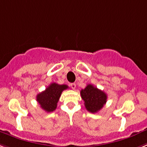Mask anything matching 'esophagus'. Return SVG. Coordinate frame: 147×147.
Here are the masks:
<instances>
[{
    "label": "esophagus",
    "mask_w": 147,
    "mask_h": 147,
    "mask_svg": "<svg viewBox=\"0 0 147 147\" xmlns=\"http://www.w3.org/2000/svg\"><path fill=\"white\" fill-rule=\"evenodd\" d=\"M70 86L72 87V89H75V88H76V84H75V83H72V84H70Z\"/></svg>",
    "instance_id": "34e87169"
}]
</instances>
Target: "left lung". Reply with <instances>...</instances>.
Listing matches in <instances>:
<instances>
[{"label":"left lung","mask_w":147,"mask_h":147,"mask_svg":"<svg viewBox=\"0 0 147 147\" xmlns=\"http://www.w3.org/2000/svg\"><path fill=\"white\" fill-rule=\"evenodd\" d=\"M81 95L86 110L92 113L101 109L107 100V94L92 84H88L85 89H81Z\"/></svg>","instance_id":"8db88e82"}]
</instances>
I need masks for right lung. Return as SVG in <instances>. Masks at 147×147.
Wrapping results in <instances>:
<instances>
[{
  "instance_id": "right-lung-1",
  "label": "right lung",
  "mask_w": 147,
  "mask_h": 147,
  "mask_svg": "<svg viewBox=\"0 0 147 147\" xmlns=\"http://www.w3.org/2000/svg\"><path fill=\"white\" fill-rule=\"evenodd\" d=\"M68 88V86L65 84L60 85L52 83L44 91L37 95V101L43 110L47 112H53L57 108V104L62 92Z\"/></svg>"
}]
</instances>
